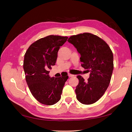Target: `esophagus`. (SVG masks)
<instances>
[{
	"label": "esophagus",
	"instance_id": "obj_1",
	"mask_svg": "<svg viewBox=\"0 0 132 132\" xmlns=\"http://www.w3.org/2000/svg\"><path fill=\"white\" fill-rule=\"evenodd\" d=\"M68 76H69V77H73V76H74L75 75H71V74H70V73H69V74H68Z\"/></svg>",
	"mask_w": 132,
	"mask_h": 132
}]
</instances>
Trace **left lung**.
<instances>
[{"mask_svg":"<svg viewBox=\"0 0 132 132\" xmlns=\"http://www.w3.org/2000/svg\"><path fill=\"white\" fill-rule=\"evenodd\" d=\"M68 41L81 55V66L90 72L87 82L81 76H77L79 80L75 90L77 99L85 105L95 103L110 83L113 69L112 52L103 39L91 33L72 35Z\"/></svg>","mask_w":132,"mask_h":132,"instance_id":"obj_1","label":"left lung"}]
</instances>
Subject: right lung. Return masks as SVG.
<instances>
[{
	"mask_svg": "<svg viewBox=\"0 0 132 132\" xmlns=\"http://www.w3.org/2000/svg\"><path fill=\"white\" fill-rule=\"evenodd\" d=\"M68 37L49 35L32 43L24 55L23 68L26 80L32 95L38 101L52 105L59 101L68 73L60 77L49 76L51 66L55 65L60 46Z\"/></svg>",
	"mask_w": 132,
	"mask_h": 132,
	"instance_id": "right-lung-1",
	"label": "right lung"
}]
</instances>
